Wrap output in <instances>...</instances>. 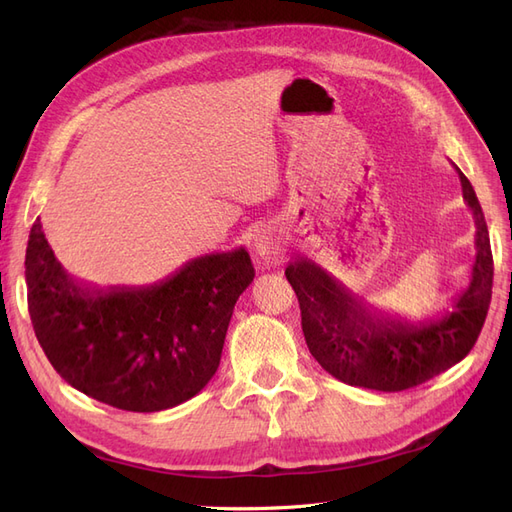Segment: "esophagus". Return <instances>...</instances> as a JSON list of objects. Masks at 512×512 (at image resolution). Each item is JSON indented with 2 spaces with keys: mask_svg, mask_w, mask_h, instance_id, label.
<instances>
[{
  "mask_svg": "<svg viewBox=\"0 0 512 512\" xmlns=\"http://www.w3.org/2000/svg\"><path fill=\"white\" fill-rule=\"evenodd\" d=\"M282 247H284L282 235L271 226L260 228L254 235V252L262 262H265V265H273L277 256H280Z\"/></svg>",
  "mask_w": 512,
  "mask_h": 512,
  "instance_id": "34e87169",
  "label": "esophagus"
}]
</instances>
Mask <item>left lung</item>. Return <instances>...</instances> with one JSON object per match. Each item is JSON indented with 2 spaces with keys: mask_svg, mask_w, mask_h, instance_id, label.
I'll return each instance as SVG.
<instances>
[{
  "mask_svg": "<svg viewBox=\"0 0 512 512\" xmlns=\"http://www.w3.org/2000/svg\"><path fill=\"white\" fill-rule=\"evenodd\" d=\"M455 170L474 215L476 258L470 284L457 294L451 312L425 322L389 316L314 260L299 258L286 267L299 299L307 348L333 378L384 393L406 391L466 359L476 344L491 303L493 256L476 192L468 177Z\"/></svg>",
  "mask_w": 512,
  "mask_h": 512,
  "instance_id": "left-lung-1",
  "label": "left lung"
}]
</instances>
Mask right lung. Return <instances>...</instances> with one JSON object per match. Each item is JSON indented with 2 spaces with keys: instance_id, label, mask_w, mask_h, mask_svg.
<instances>
[{
  "instance_id": "1",
  "label": "right lung",
  "mask_w": 512,
  "mask_h": 512,
  "mask_svg": "<svg viewBox=\"0 0 512 512\" xmlns=\"http://www.w3.org/2000/svg\"><path fill=\"white\" fill-rule=\"evenodd\" d=\"M254 275L237 247L192 258L151 286L96 288L61 267L40 218L25 254L29 316L46 359L76 391L128 412L175 408L205 389Z\"/></svg>"
}]
</instances>
